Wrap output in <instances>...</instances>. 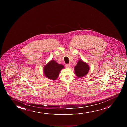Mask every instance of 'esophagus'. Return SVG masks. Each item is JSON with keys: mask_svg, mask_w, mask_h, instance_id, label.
Returning <instances> with one entry per match:
<instances>
[{"mask_svg": "<svg viewBox=\"0 0 127 127\" xmlns=\"http://www.w3.org/2000/svg\"><path fill=\"white\" fill-rule=\"evenodd\" d=\"M65 66H66V68H69V66H70V64H66Z\"/></svg>", "mask_w": 127, "mask_h": 127, "instance_id": "esophagus-1", "label": "esophagus"}]
</instances>
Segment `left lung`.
<instances>
[{"instance_id": "obj_1", "label": "left lung", "mask_w": 127, "mask_h": 127, "mask_svg": "<svg viewBox=\"0 0 127 127\" xmlns=\"http://www.w3.org/2000/svg\"><path fill=\"white\" fill-rule=\"evenodd\" d=\"M74 68V72L76 76L79 78H82L87 74L90 67L86 62L83 60H79Z\"/></svg>"}]
</instances>
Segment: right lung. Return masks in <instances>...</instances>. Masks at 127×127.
Instances as JSON below:
<instances>
[{"instance_id":"obj_1","label":"right lung","mask_w":127,"mask_h":127,"mask_svg":"<svg viewBox=\"0 0 127 127\" xmlns=\"http://www.w3.org/2000/svg\"><path fill=\"white\" fill-rule=\"evenodd\" d=\"M64 67L62 64H59L55 60H51L44 66V74L48 79L56 80L59 76L60 71Z\"/></svg>"}]
</instances>
